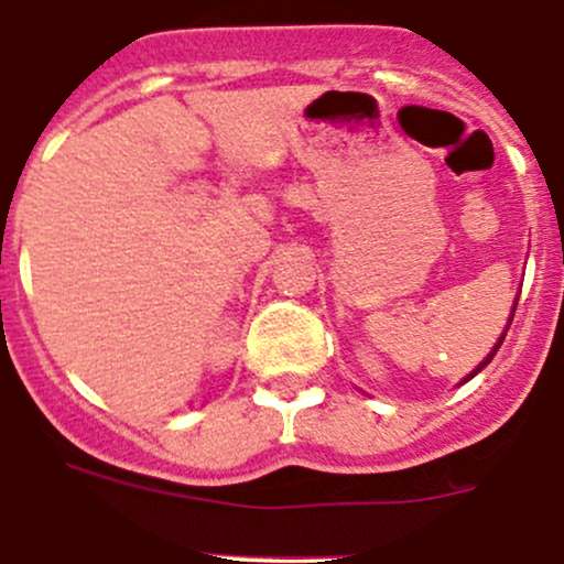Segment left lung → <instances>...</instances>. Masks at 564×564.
I'll return each mask as SVG.
<instances>
[{
  "mask_svg": "<svg viewBox=\"0 0 564 564\" xmlns=\"http://www.w3.org/2000/svg\"><path fill=\"white\" fill-rule=\"evenodd\" d=\"M513 311H516V308H513ZM510 322H513V316H510ZM502 340H505V335H502V338H499V344H497V346H494V351H491V355H488V357H486V360H482V362H480V366H477V371H482V368H486V366H488V362H491V357H494V355H497V349H499V346H502ZM477 371H475V373H477ZM475 373H471V377H475ZM471 377H466V379H471Z\"/></svg>",
  "mask_w": 564,
  "mask_h": 564,
  "instance_id": "left-lung-1",
  "label": "left lung"
}]
</instances>
